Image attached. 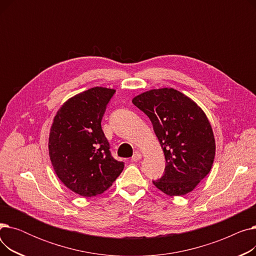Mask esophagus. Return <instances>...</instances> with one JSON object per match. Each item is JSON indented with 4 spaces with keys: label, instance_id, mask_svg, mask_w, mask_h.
Instances as JSON below:
<instances>
[{
    "label": "esophagus",
    "instance_id": "esophagus-1",
    "mask_svg": "<svg viewBox=\"0 0 256 256\" xmlns=\"http://www.w3.org/2000/svg\"><path fill=\"white\" fill-rule=\"evenodd\" d=\"M141 158H142V154L140 152H135V154L132 156V162H138V160H140Z\"/></svg>",
    "mask_w": 256,
    "mask_h": 256
}]
</instances>
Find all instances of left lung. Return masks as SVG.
Returning <instances> with one entry per match:
<instances>
[{"instance_id": "left-lung-1", "label": "left lung", "mask_w": 256, "mask_h": 256, "mask_svg": "<svg viewBox=\"0 0 256 256\" xmlns=\"http://www.w3.org/2000/svg\"><path fill=\"white\" fill-rule=\"evenodd\" d=\"M132 102L150 119L164 152V176L154 180V184L169 196L190 193L210 173L216 154L206 113L173 88L146 91Z\"/></svg>"}]
</instances>
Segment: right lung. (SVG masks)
Masks as SVG:
<instances>
[{"instance_id": "add662e5", "label": "right lung", "mask_w": 256, "mask_h": 256, "mask_svg": "<svg viewBox=\"0 0 256 256\" xmlns=\"http://www.w3.org/2000/svg\"><path fill=\"white\" fill-rule=\"evenodd\" d=\"M115 89L93 87L67 100L50 126V158L72 192L92 197L109 189L124 168L110 152L102 119Z\"/></svg>"}]
</instances>
